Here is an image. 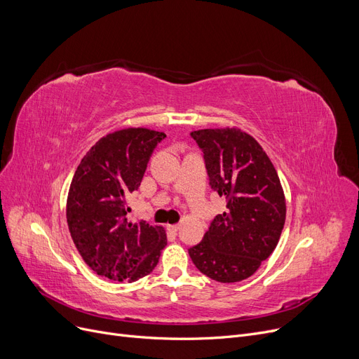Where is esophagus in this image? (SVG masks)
<instances>
[{
	"label": "esophagus",
	"mask_w": 359,
	"mask_h": 359,
	"mask_svg": "<svg viewBox=\"0 0 359 359\" xmlns=\"http://www.w3.org/2000/svg\"><path fill=\"white\" fill-rule=\"evenodd\" d=\"M166 228H168V231H169L170 233H177V231L180 229V225H168Z\"/></svg>",
	"instance_id": "obj_1"
}]
</instances>
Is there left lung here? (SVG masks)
I'll list each match as a JSON object with an SVG mask.
<instances>
[{
  "label": "left lung",
  "mask_w": 359,
  "mask_h": 359,
  "mask_svg": "<svg viewBox=\"0 0 359 359\" xmlns=\"http://www.w3.org/2000/svg\"><path fill=\"white\" fill-rule=\"evenodd\" d=\"M191 137L203 151L212 190L226 197V212L212 220L189 254L213 280H244L276 248L285 225L278 172L263 147L240 128L197 130Z\"/></svg>",
  "instance_id": "left-lung-1"
}]
</instances>
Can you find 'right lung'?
Wrapping results in <instances>:
<instances>
[{
	"label": "right lung",
	"mask_w": 359,
	"mask_h": 359,
	"mask_svg": "<svg viewBox=\"0 0 359 359\" xmlns=\"http://www.w3.org/2000/svg\"><path fill=\"white\" fill-rule=\"evenodd\" d=\"M166 135L126 128L102 137L76 169L67 224L83 260L99 276L135 282L156 267L166 245L162 226L127 220V198L140 187L153 150Z\"/></svg>",
	"instance_id": "right-lung-1"
}]
</instances>
